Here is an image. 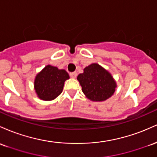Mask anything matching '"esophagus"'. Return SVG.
<instances>
[{"label": "esophagus", "instance_id": "1", "mask_svg": "<svg viewBox=\"0 0 157 157\" xmlns=\"http://www.w3.org/2000/svg\"><path fill=\"white\" fill-rule=\"evenodd\" d=\"M70 77H71V78H76V76H77V73H76V72H73V73H70Z\"/></svg>", "mask_w": 157, "mask_h": 157}]
</instances>
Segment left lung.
<instances>
[{
	"instance_id": "left-lung-1",
	"label": "left lung",
	"mask_w": 157,
	"mask_h": 157,
	"mask_svg": "<svg viewBox=\"0 0 157 157\" xmlns=\"http://www.w3.org/2000/svg\"><path fill=\"white\" fill-rule=\"evenodd\" d=\"M82 92L93 101H104L113 95L117 87L111 73L97 63L86 67L77 76Z\"/></svg>"
}]
</instances>
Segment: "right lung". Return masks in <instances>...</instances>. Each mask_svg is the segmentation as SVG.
<instances>
[{
	"label": "right lung",
	"mask_w": 157,
	"mask_h": 157,
	"mask_svg": "<svg viewBox=\"0 0 157 157\" xmlns=\"http://www.w3.org/2000/svg\"><path fill=\"white\" fill-rule=\"evenodd\" d=\"M69 78L66 70L48 64L36 75L35 92L40 99L52 101L61 94L65 81Z\"/></svg>",
	"instance_id": "right-lung-1"
}]
</instances>
